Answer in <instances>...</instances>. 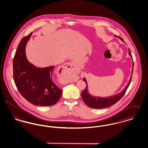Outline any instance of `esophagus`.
I'll return each instance as SVG.
<instances>
[{
    "instance_id": "esophagus-1",
    "label": "esophagus",
    "mask_w": 148,
    "mask_h": 148,
    "mask_svg": "<svg viewBox=\"0 0 148 148\" xmlns=\"http://www.w3.org/2000/svg\"><path fill=\"white\" fill-rule=\"evenodd\" d=\"M75 64L74 62H68L64 66L63 69V71H65V72H71L73 70L75 69ZM82 77H83V75H82ZM61 83L64 84L65 83L63 82H61Z\"/></svg>"
}]
</instances>
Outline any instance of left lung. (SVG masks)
Returning <instances> with one entry per match:
<instances>
[{
	"mask_svg": "<svg viewBox=\"0 0 148 148\" xmlns=\"http://www.w3.org/2000/svg\"><path fill=\"white\" fill-rule=\"evenodd\" d=\"M115 36H117L119 38V39H121L123 42H124L123 39L119 37L116 35H115ZM129 54L130 56L132 58V56L131 55L130 51L129 49ZM133 67H134V62H133V69H132V74L131 75V77L130 78V80L129 81V83H127L126 87L124 89V90L120 93H118L114 96H111L109 97H106V98H100V97H96L92 96L88 92V84L85 78H83V80L86 83V88L83 90V92L82 93V98L83 99L85 104L86 106L92 108H94V109H103L107 107H109L110 106H113L114 104L116 103L125 94V92L127 91V89L128 88L129 85L130 84L131 80H132V74L133 72Z\"/></svg>",
	"mask_w": 148,
	"mask_h": 148,
	"instance_id": "8db88e82",
	"label": "left lung"
}]
</instances>
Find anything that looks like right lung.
Returning a JSON list of instances; mask_svg holds the SVG:
<instances>
[{"label": "right lung", "mask_w": 148, "mask_h": 148, "mask_svg": "<svg viewBox=\"0 0 148 148\" xmlns=\"http://www.w3.org/2000/svg\"><path fill=\"white\" fill-rule=\"evenodd\" d=\"M32 33L21 39L14 56L13 79L21 95L34 106H51L60 98L63 90L53 80L54 66L39 68L29 63L25 47Z\"/></svg>", "instance_id": "1"}]
</instances>
